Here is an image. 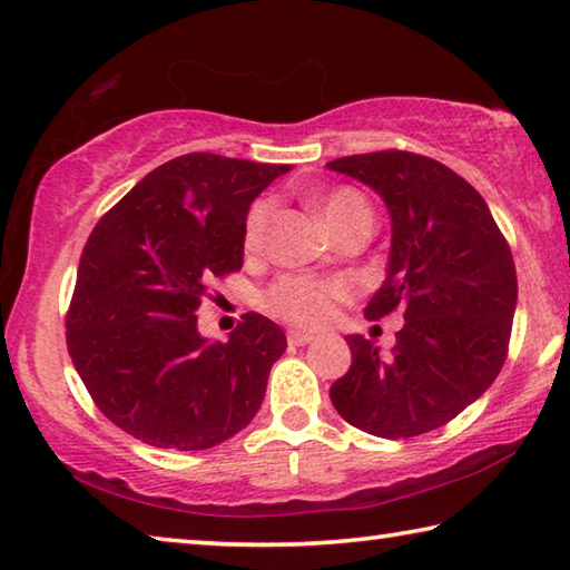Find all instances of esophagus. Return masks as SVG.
<instances>
[{
    "mask_svg": "<svg viewBox=\"0 0 570 570\" xmlns=\"http://www.w3.org/2000/svg\"><path fill=\"white\" fill-rule=\"evenodd\" d=\"M286 340H288V344H294V346H306L308 342H314V334H308V332H298V330H292L286 334Z\"/></svg>",
    "mask_w": 570,
    "mask_h": 570,
    "instance_id": "esophagus-1",
    "label": "esophagus"
}]
</instances>
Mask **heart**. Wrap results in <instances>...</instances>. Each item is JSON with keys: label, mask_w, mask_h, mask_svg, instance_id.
<instances>
[{"label": "heart", "mask_w": 570, "mask_h": 570, "mask_svg": "<svg viewBox=\"0 0 570 570\" xmlns=\"http://www.w3.org/2000/svg\"><path fill=\"white\" fill-rule=\"evenodd\" d=\"M316 210L324 224L336 236L354 224H372V206L360 190L352 186H334L316 196ZM272 218V200L258 198L250 204L240 230V244L248 256L262 254L266 240V226ZM354 294V284L344 276H304L286 274L266 288L262 304L276 320L296 326H320L330 320L336 302H344Z\"/></svg>", "instance_id": "b5f03b06"}]
</instances>
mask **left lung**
I'll return each instance as SVG.
<instances>
[{"label": "left lung", "mask_w": 570, "mask_h": 570, "mask_svg": "<svg viewBox=\"0 0 570 570\" xmlns=\"http://www.w3.org/2000/svg\"><path fill=\"white\" fill-rule=\"evenodd\" d=\"M326 166L387 204L390 272L364 314L404 316L390 356L364 336L346 340L352 366L332 384V404L370 435H424L458 417L503 370L518 298L513 254L480 193L438 160L390 148Z\"/></svg>", "instance_id": "8db88e82"}]
</instances>
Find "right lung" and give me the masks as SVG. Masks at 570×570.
<instances>
[{
    "mask_svg": "<svg viewBox=\"0 0 570 570\" xmlns=\"http://www.w3.org/2000/svg\"><path fill=\"white\" fill-rule=\"evenodd\" d=\"M288 166L188 153L95 224L67 308V352L92 402L135 440L208 450L254 420L286 336L248 312L208 344L196 312L244 266L250 200Z\"/></svg>",
    "mask_w": 570,
    "mask_h": 570,
    "instance_id": "1",
    "label": "right lung"
}]
</instances>
